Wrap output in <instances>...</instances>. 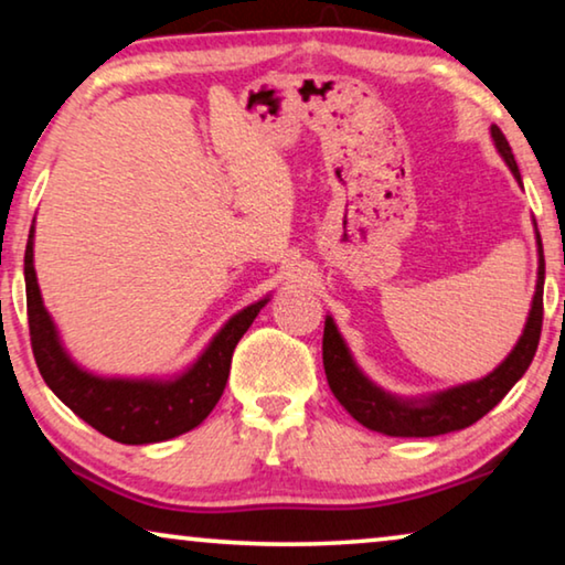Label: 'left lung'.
Masks as SVG:
<instances>
[{
  "instance_id": "8db88e82",
  "label": "left lung",
  "mask_w": 565,
  "mask_h": 565,
  "mask_svg": "<svg viewBox=\"0 0 565 565\" xmlns=\"http://www.w3.org/2000/svg\"><path fill=\"white\" fill-rule=\"evenodd\" d=\"M490 138L494 149L508 163L510 173L523 186L515 156L510 143L498 126H490ZM535 227V247H537V280L535 292L527 310L523 333H520L513 351L505 361L498 363L488 376L465 381V384L441 388V392L422 394V396H398L386 392L376 381H371L363 369L355 363L345 338L338 331L335 320L326 316L323 328V366L326 379L333 396L349 412L355 422L366 429L388 434V437H437V434L457 431L482 419L484 414L502 402L510 388H513L523 373L531 366L537 341H541L543 326V282H545V259L541 232Z\"/></svg>"
}]
</instances>
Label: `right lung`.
I'll return each instance as SVG.
<instances>
[{
	"mask_svg": "<svg viewBox=\"0 0 565 565\" xmlns=\"http://www.w3.org/2000/svg\"><path fill=\"white\" fill-rule=\"evenodd\" d=\"M24 288H28L32 353L45 384L67 409L120 445H153L199 427L227 386L234 345L273 298L265 295L234 312L202 353L177 373L108 376L85 369L73 359L57 323L45 308L34 273V220L24 249Z\"/></svg>",
	"mask_w": 565,
	"mask_h": 565,
	"instance_id": "right-lung-1",
	"label": "right lung"
}]
</instances>
